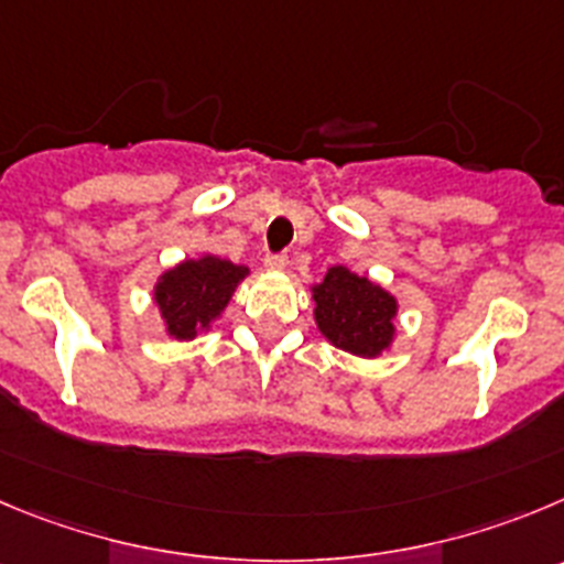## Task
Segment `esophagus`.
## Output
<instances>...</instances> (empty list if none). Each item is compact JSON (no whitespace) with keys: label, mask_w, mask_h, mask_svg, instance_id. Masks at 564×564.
<instances>
[{"label":"esophagus","mask_w":564,"mask_h":564,"mask_svg":"<svg viewBox=\"0 0 564 564\" xmlns=\"http://www.w3.org/2000/svg\"><path fill=\"white\" fill-rule=\"evenodd\" d=\"M264 267H267V270H272V272L286 270V267H289V256H286V252H270V256L264 258Z\"/></svg>","instance_id":"esophagus-1"}]
</instances>
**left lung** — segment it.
Returning a JSON list of instances; mask_svg holds the SVG:
<instances>
[{"instance_id":"obj_1","label":"left lung","mask_w":564,"mask_h":564,"mask_svg":"<svg viewBox=\"0 0 564 564\" xmlns=\"http://www.w3.org/2000/svg\"><path fill=\"white\" fill-rule=\"evenodd\" d=\"M312 300L319 334L339 350L376 359L392 345L398 300L370 278L330 267L312 286Z\"/></svg>"}]
</instances>
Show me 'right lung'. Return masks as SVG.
Returning a JSON list of instances; mask_svg holds the SVG:
<instances>
[{
  "instance_id": "1",
  "label": "right lung",
  "mask_w": 564,
  "mask_h": 564,
  "mask_svg": "<svg viewBox=\"0 0 564 564\" xmlns=\"http://www.w3.org/2000/svg\"><path fill=\"white\" fill-rule=\"evenodd\" d=\"M247 275V267L219 256L186 258L163 272L152 289V300L161 312L166 334L177 341H188L208 330Z\"/></svg>"
}]
</instances>
